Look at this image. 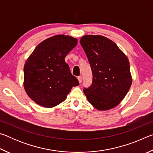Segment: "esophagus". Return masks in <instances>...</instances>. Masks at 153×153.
Wrapping results in <instances>:
<instances>
[{"label":"esophagus","instance_id":"esophagus-1","mask_svg":"<svg viewBox=\"0 0 153 153\" xmlns=\"http://www.w3.org/2000/svg\"><path fill=\"white\" fill-rule=\"evenodd\" d=\"M77 79H78V81L79 83H81L82 82V76H78L77 77Z\"/></svg>","mask_w":153,"mask_h":153}]
</instances>
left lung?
<instances>
[{
  "mask_svg": "<svg viewBox=\"0 0 153 153\" xmlns=\"http://www.w3.org/2000/svg\"><path fill=\"white\" fill-rule=\"evenodd\" d=\"M92 71V84L84 92L95 108L107 111L117 107L132 83L127 56L105 36L86 35L80 39Z\"/></svg>",
  "mask_w": 153,
  "mask_h": 153,
  "instance_id": "1",
  "label": "left lung"
}]
</instances>
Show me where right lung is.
Instances as JSON below:
<instances>
[{"label":"right lung","instance_id":"obj_1","mask_svg":"<svg viewBox=\"0 0 153 153\" xmlns=\"http://www.w3.org/2000/svg\"><path fill=\"white\" fill-rule=\"evenodd\" d=\"M77 43L76 38L56 35L42 41L25 61L24 86L31 99L52 108L63 102L73 86L79 85L65 58Z\"/></svg>","mask_w":153,"mask_h":153}]
</instances>
